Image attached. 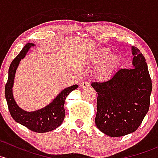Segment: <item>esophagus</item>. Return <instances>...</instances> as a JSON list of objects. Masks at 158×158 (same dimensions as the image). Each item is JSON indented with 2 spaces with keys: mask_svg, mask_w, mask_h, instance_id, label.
<instances>
[{
  "mask_svg": "<svg viewBox=\"0 0 158 158\" xmlns=\"http://www.w3.org/2000/svg\"><path fill=\"white\" fill-rule=\"evenodd\" d=\"M89 85H90V84H89L88 82H81L80 84L81 88H87V87H89Z\"/></svg>",
  "mask_w": 158,
  "mask_h": 158,
  "instance_id": "34e87169",
  "label": "esophagus"
}]
</instances>
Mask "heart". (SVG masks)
<instances>
[{
	"label": "heart",
	"mask_w": 158,
	"mask_h": 158,
	"mask_svg": "<svg viewBox=\"0 0 158 158\" xmlns=\"http://www.w3.org/2000/svg\"><path fill=\"white\" fill-rule=\"evenodd\" d=\"M111 51L108 48H103L96 52L92 57V60L95 63H100L104 60L100 68V71L102 74L106 73L110 70L117 64V59L116 55H110Z\"/></svg>",
	"instance_id": "b5f03b06"
}]
</instances>
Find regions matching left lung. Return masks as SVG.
Segmentation results:
<instances>
[{
	"label": "left lung",
	"mask_w": 158,
	"mask_h": 158,
	"mask_svg": "<svg viewBox=\"0 0 158 158\" xmlns=\"http://www.w3.org/2000/svg\"><path fill=\"white\" fill-rule=\"evenodd\" d=\"M132 54L134 68H120L107 79L92 82L98 92L95 124L110 137L135 132L150 106L152 83L145 58L134 46Z\"/></svg>",
	"instance_id": "obj_1"
}]
</instances>
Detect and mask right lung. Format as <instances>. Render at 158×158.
Masks as SVG:
<instances>
[{
    "instance_id": "1",
    "label": "right lung",
    "mask_w": 158,
    "mask_h": 158,
    "mask_svg": "<svg viewBox=\"0 0 158 158\" xmlns=\"http://www.w3.org/2000/svg\"><path fill=\"white\" fill-rule=\"evenodd\" d=\"M35 44L28 43L19 54L12 61L8 72V79L5 85V98L7 102L8 109L11 117L16 122L24 126L35 132H47L57 128L65 117L64 103L66 98L72 91L78 88V85H73L59 93L55 98L48 105L35 111H28L21 109L13 98V86L16 70L19 62L25 57L28 51Z\"/></svg>"
}]
</instances>
